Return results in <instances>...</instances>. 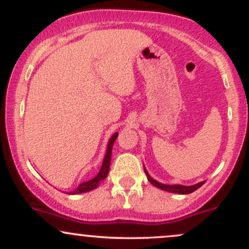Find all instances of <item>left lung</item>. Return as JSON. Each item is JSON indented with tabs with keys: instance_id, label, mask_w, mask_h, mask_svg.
I'll return each mask as SVG.
<instances>
[{
	"instance_id": "left-lung-1",
	"label": "left lung",
	"mask_w": 249,
	"mask_h": 249,
	"mask_svg": "<svg viewBox=\"0 0 249 249\" xmlns=\"http://www.w3.org/2000/svg\"><path fill=\"white\" fill-rule=\"evenodd\" d=\"M145 170V173H146V177L148 179V181L151 182V184L153 185V186L160 188L162 191H166V192H171V193H178V194H190L194 192L196 190H198L199 187H201L202 185L205 184V181H201V182H198V184L196 185H192V186H184V185H167V184H161V182L157 181V180H154L152 177L148 174V172L146 171V168L144 167Z\"/></svg>"
}]
</instances>
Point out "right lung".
Listing matches in <instances>:
<instances>
[{
	"instance_id": "1",
	"label": "right lung",
	"mask_w": 249,
	"mask_h": 249,
	"mask_svg": "<svg viewBox=\"0 0 249 249\" xmlns=\"http://www.w3.org/2000/svg\"><path fill=\"white\" fill-rule=\"evenodd\" d=\"M118 137V132L113 133L112 137L110 138V141L107 142V153H105L104 159H103V164L101 170L95 178L88 180V181L82 182V184L78 185V187L75 188V191L72 192H69V194H79V193H85L89 192V191H92L95 188L98 187L99 182L102 180H104L107 177L108 173V168H110V161H111V153H112V146H113V142H115L116 138Z\"/></svg>"
}]
</instances>
